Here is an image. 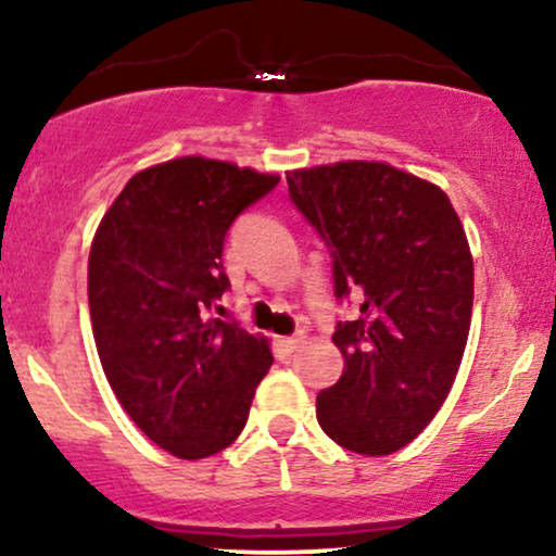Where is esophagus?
<instances>
[{"mask_svg": "<svg viewBox=\"0 0 556 556\" xmlns=\"http://www.w3.org/2000/svg\"><path fill=\"white\" fill-rule=\"evenodd\" d=\"M300 342H303V334H295V337H279L277 344L285 350V353H295L300 348Z\"/></svg>", "mask_w": 556, "mask_h": 556, "instance_id": "obj_1", "label": "esophagus"}]
</instances>
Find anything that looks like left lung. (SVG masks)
<instances>
[{"mask_svg":"<svg viewBox=\"0 0 556 556\" xmlns=\"http://www.w3.org/2000/svg\"><path fill=\"white\" fill-rule=\"evenodd\" d=\"M287 188L327 242L334 295L361 300L331 334L344 371L318 392L316 418L344 450L392 455L431 424L460 368L473 311L463 222L442 188L384 162L287 172Z\"/></svg>","mask_w":556,"mask_h":556,"instance_id":"1","label":"left lung"}]
</instances>
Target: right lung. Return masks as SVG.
<instances>
[{
  "instance_id": "right-lung-1",
  "label": "right lung",
  "mask_w": 556,
  "mask_h": 556,
  "mask_svg": "<svg viewBox=\"0 0 556 556\" xmlns=\"http://www.w3.org/2000/svg\"><path fill=\"white\" fill-rule=\"evenodd\" d=\"M277 175L182 156L132 175L88 256V308L101 368L151 442L182 460L229 446L271 366L264 337L212 318L229 279L227 229Z\"/></svg>"
}]
</instances>
